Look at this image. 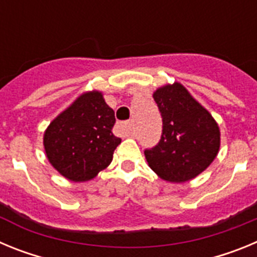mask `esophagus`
Listing matches in <instances>:
<instances>
[{"mask_svg": "<svg viewBox=\"0 0 257 257\" xmlns=\"http://www.w3.org/2000/svg\"><path fill=\"white\" fill-rule=\"evenodd\" d=\"M119 128H121L122 133L124 134V135H130V131H131V122H122V123H119Z\"/></svg>", "mask_w": 257, "mask_h": 257, "instance_id": "esophagus-1", "label": "esophagus"}]
</instances>
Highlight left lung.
Here are the masks:
<instances>
[{
	"mask_svg": "<svg viewBox=\"0 0 257 257\" xmlns=\"http://www.w3.org/2000/svg\"><path fill=\"white\" fill-rule=\"evenodd\" d=\"M153 99L162 115V136L144 152L149 167L170 183L197 178L219 153V124L180 82L158 87Z\"/></svg>",
	"mask_w": 257,
	"mask_h": 257,
	"instance_id": "1",
	"label": "left lung"
}]
</instances>
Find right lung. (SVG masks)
I'll use <instances>...</instances> for the list:
<instances>
[{"instance_id": "add662e5", "label": "right lung", "mask_w": 257, "mask_h": 257, "mask_svg": "<svg viewBox=\"0 0 257 257\" xmlns=\"http://www.w3.org/2000/svg\"><path fill=\"white\" fill-rule=\"evenodd\" d=\"M114 123V110L105 103L103 92H82L45 130L47 160L69 181L92 180L110 165L121 143L112 131Z\"/></svg>"}]
</instances>
